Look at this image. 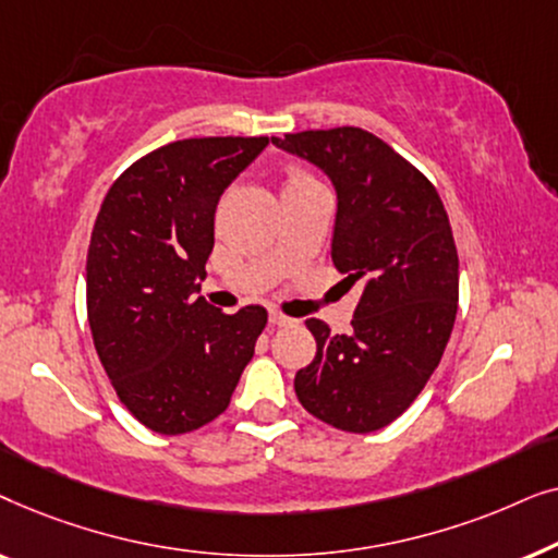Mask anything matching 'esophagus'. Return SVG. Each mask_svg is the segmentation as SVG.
I'll use <instances>...</instances> for the list:
<instances>
[{
	"instance_id": "esophagus-1",
	"label": "esophagus",
	"mask_w": 558,
	"mask_h": 558,
	"mask_svg": "<svg viewBox=\"0 0 558 558\" xmlns=\"http://www.w3.org/2000/svg\"><path fill=\"white\" fill-rule=\"evenodd\" d=\"M269 323L277 325V327H287V325H294V319L287 317V315H281V312H277V310H271L269 312Z\"/></svg>"
}]
</instances>
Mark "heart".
I'll return each mask as SVG.
<instances>
[{
  "label": "heart",
  "instance_id": "heart-1",
  "mask_svg": "<svg viewBox=\"0 0 558 558\" xmlns=\"http://www.w3.org/2000/svg\"><path fill=\"white\" fill-rule=\"evenodd\" d=\"M304 182H312V178L300 167H287V178H284V187H294V185H304Z\"/></svg>",
  "mask_w": 558,
  "mask_h": 558
}]
</instances>
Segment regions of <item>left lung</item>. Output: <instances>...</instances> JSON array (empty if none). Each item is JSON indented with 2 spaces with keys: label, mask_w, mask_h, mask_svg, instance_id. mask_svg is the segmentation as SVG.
Returning a JSON list of instances; mask_svg holds the SVG:
<instances>
[{
  "label": "left lung",
  "mask_w": 558,
  "mask_h": 558,
  "mask_svg": "<svg viewBox=\"0 0 558 558\" xmlns=\"http://www.w3.org/2000/svg\"><path fill=\"white\" fill-rule=\"evenodd\" d=\"M317 165L338 193L332 264L361 287L353 332L307 319L317 353L296 399L335 429L368 434L407 411L441 361L460 300V258L437 187L357 126L271 136Z\"/></svg>",
  "instance_id": "obj_1"
}]
</instances>
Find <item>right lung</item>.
I'll use <instances>...</instances> for the list:
<instances>
[{
  "mask_svg": "<svg viewBox=\"0 0 558 558\" xmlns=\"http://www.w3.org/2000/svg\"><path fill=\"white\" fill-rule=\"evenodd\" d=\"M266 144H165L126 167L98 210L86 262L90 335L119 401L157 434L195 432L223 414L266 327L258 304L226 315L195 296L220 195Z\"/></svg>",
  "mask_w": 558,
  "mask_h": 558,
  "instance_id": "1",
  "label": "right lung"
}]
</instances>
